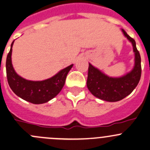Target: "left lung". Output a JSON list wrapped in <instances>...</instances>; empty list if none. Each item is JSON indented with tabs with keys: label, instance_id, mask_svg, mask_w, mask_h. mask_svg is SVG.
I'll list each match as a JSON object with an SVG mask.
<instances>
[{
	"label": "left lung",
	"instance_id": "1",
	"mask_svg": "<svg viewBox=\"0 0 150 150\" xmlns=\"http://www.w3.org/2000/svg\"><path fill=\"white\" fill-rule=\"evenodd\" d=\"M122 32L132 43L135 53V65L132 71L122 77L112 78L89 64L86 86L94 96L105 101L117 102L125 98L135 89L141 78V57L136 46V42L124 29H122Z\"/></svg>",
	"mask_w": 150,
	"mask_h": 150
}]
</instances>
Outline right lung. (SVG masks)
<instances>
[{"label":"right lung","mask_w":150,"mask_h":150,"mask_svg":"<svg viewBox=\"0 0 150 150\" xmlns=\"http://www.w3.org/2000/svg\"><path fill=\"white\" fill-rule=\"evenodd\" d=\"M6 58V75L11 89L17 96L33 104H42L55 98L62 89L66 76L73 64L61 70L50 79L40 81L26 80L15 72L11 64L12 46Z\"/></svg>","instance_id":"obj_1"}]
</instances>
